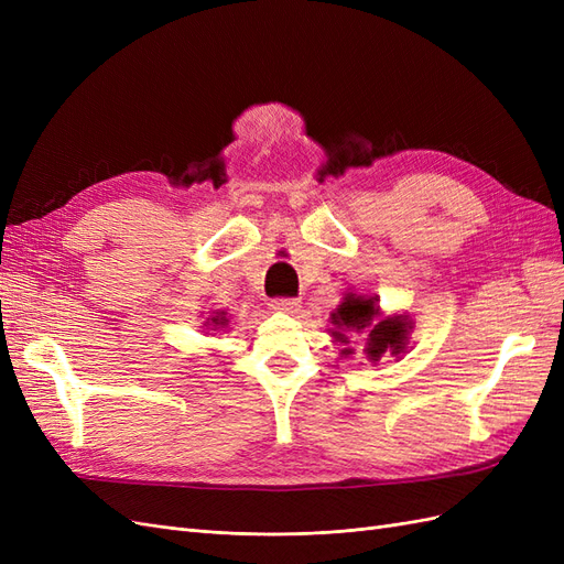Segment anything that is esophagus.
<instances>
[{
	"mask_svg": "<svg viewBox=\"0 0 564 564\" xmlns=\"http://www.w3.org/2000/svg\"><path fill=\"white\" fill-rule=\"evenodd\" d=\"M270 311L275 313H296L299 311V299H272Z\"/></svg>",
	"mask_w": 564,
	"mask_h": 564,
	"instance_id": "esophagus-1",
	"label": "esophagus"
}]
</instances>
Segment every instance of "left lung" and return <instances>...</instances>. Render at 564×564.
Segmentation results:
<instances>
[{"label":"left lung","instance_id":"8db88e82","mask_svg":"<svg viewBox=\"0 0 564 564\" xmlns=\"http://www.w3.org/2000/svg\"><path fill=\"white\" fill-rule=\"evenodd\" d=\"M379 299L377 296H357V294H346L344 303L338 305L336 313H332V324L336 327L334 338L340 340V344H348V338L344 332H369L367 338V357L373 362L381 360L383 352L390 355H400L406 348V334H409V319L406 315H392V317H381L379 308ZM350 348L340 350V355H350Z\"/></svg>","mask_w":564,"mask_h":564}]
</instances>
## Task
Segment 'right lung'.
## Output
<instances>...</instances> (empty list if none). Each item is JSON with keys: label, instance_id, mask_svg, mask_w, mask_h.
Here are the masks:
<instances>
[{"label": "right lung", "instance_id": "right-lung-1", "mask_svg": "<svg viewBox=\"0 0 564 564\" xmlns=\"http://www.w3.org/2000/svg\"><path fill=\"white\" fill-rule=\"evenodd\" d=\"M212 319V324H214V327H224V324L228 322L224 315H214V317H209Z\"/></svg>", "mask_w": 564, "mask_h": 564}]
</instances>
